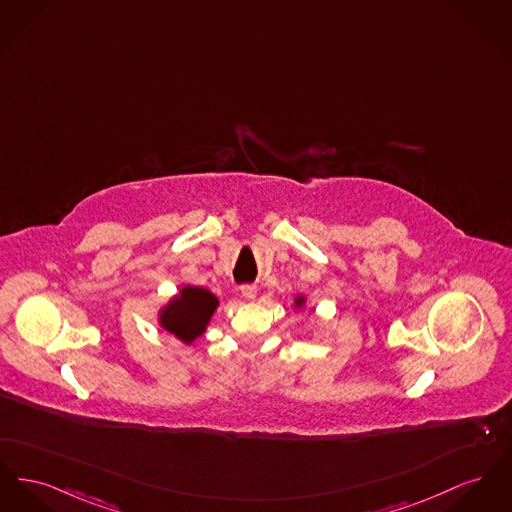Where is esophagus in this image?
Instances as JSON below:
<instances>
[{"instance_id": "1", "label": "esophagus", "mask_w": 512, "mask_h": 512, "mask_svg": "<svg viewBox=\"0 0 512 512\" xmlns=\"http://www.w3.org/2000/svg\"><path fill=\"white\" fill-rule=\"evenodd\" d=\"M240 290L241 296H243L245 300H255V298H257V286H253V284H243Z\"/></svg>"}]
</instances>
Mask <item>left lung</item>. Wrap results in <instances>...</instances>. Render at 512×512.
I'll list each match as a JSON object with an SVG mask.
<instances>
[{
    "label": "left lung",
    "mask_w": 512,
    "mask_h": 512,
    "mask_svg": "<svg viewBox=\"0 0 512 512\" xmlns=\"http://www.w3.org/2000/svg\"><path fill=\"white\" fill-rule=\"evenodd\" d=\"M301 301L303 300H301V298H298V301H296V303H298V305H301Z\"/></svg>",
    "instance_id": "left-lung-1"
}]
</instances>
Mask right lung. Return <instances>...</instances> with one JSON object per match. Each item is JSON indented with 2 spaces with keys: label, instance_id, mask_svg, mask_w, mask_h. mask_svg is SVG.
<instances>
[{
  "label": "right lung",
  "instance_id": "1",
  "mask_svg": "<svg viewBox=\"0 0 512 512\" xmlns=\"http://www.w3.org/2000/svg\"><path fill=\"white\" fill-rule=\"evenodd\" d=\"M216 305L218 300L209 290L185 286L180 296L170 301V305L162 311L160 323L183 342H193L205 331Z\"/></svg>",
  "mask_w": 512,
  "mask_h": 512
}]
</instances>
